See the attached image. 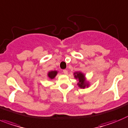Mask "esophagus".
<instances>
[{"mask_svg": "<svg viewBox=\"0 0 128 128\" xmlns=\"http://www.w3.org/2000/svg\"><path fill=\"white\" fill-rule=\"evenodd\" d=\"M63 73H64V74H65V75H67L68 70H63Z\"/></svg>", "mask_w": 128, "mask_h": 128, "instance_id": "esophagus-1", "label": "esophagus"}]
</instances>
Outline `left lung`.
<instances>
[{
    "instance_id": "left-lung-1",
    "label": "left lung",
    "mask_w": 128,
    "mask_h": 128,
    "mask_svg": "<svg viewBox=\"0 0 128 128\" xmlns=\"http://www.w3.org/2000/svg\"><path fill=\"white\" fill-rule=\"evenodd\" d=\"M75 78L78 79V85L80 88H85L86 87H88V84L87 82L86 81L85 77L83 73L81 72H75L74 73Z\"/></svg>"
}]
</instances>
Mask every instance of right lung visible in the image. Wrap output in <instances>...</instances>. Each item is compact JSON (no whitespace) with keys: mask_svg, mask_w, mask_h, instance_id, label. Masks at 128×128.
Returning a JSON list of instances; mask_svg holds the SVG:
<instances>
[{"mask_svg":"<svg viewBox=\"0 0 128 128\" xmlns=\"http://www.w3.org/2000/svg\"><path fill=\"white\" fill-rule=\"evenodd\" d=\"M56 74H57V72L56 71H52V72H49L48 74V76H49L50 78L53 79V78H54L55 77Z\"/></svg>","mask_w":128,"mask_h":128,"instance_id":"right-lung-1","label":"right lung"}]
</instances>
